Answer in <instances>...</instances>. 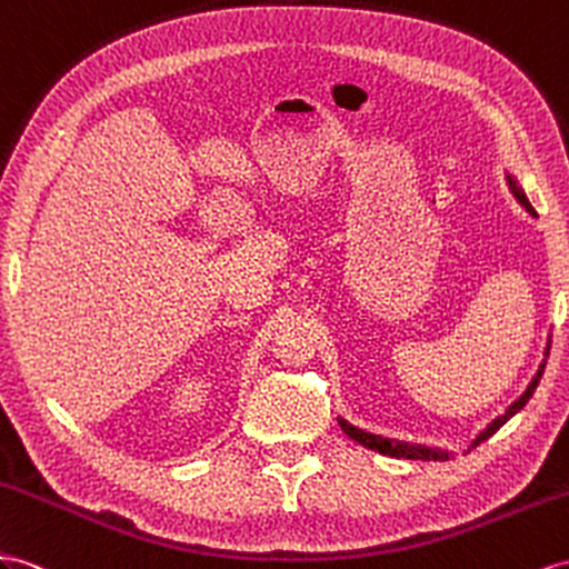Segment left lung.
<instances>
[{"instance_id":"1","label":"left lung","mask_w":569,"mask_h":569,"mask_svg":"<svg viewBox=\"0 0 569 569\" xmlns=\"http://www.w3.org/2000/svg\"><path fill=\"white\" fill-rule=\"evenodd\" d=\"M509 187H512V192H515V197L519 199V203L523 209H527L529 213H533L536 216V211H533V207L529 203V199L523 197V192L521 189L517 187V182L509 178ZM546 356H548V348H546ZM543 368H546V362L541 368H538V372H536V377L531 380V385L527 387V391H523V395L509 406V409L500 416V418H495L492 423L480 432L476 440L471 442V447L469 449H473V447H478L480 442H486L488 437H492L495 432H498L509 418H512L515 413H519L523 406H527V401L531 399V395L536 391V387H538V382H541V375H543ZM339 426H341V430L351 437V440H356L358 445H362V447H368V449H375V451H380V455H385V457H397V459H416V461H447L449 459V455L447 451H442V449H432V447H423V445H409V442H399V440H387V437H380V435H372V432H366V430H358V428H353V426H348L346 420L341 418L339 420Z\"/></svg>"}]
</instances>
